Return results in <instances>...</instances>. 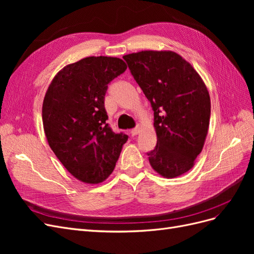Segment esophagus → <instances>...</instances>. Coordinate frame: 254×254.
Segmentation results:
<instances>
[{"label": "esophagus", "mask_w": 254, "mask_h": 254, "mask_svg": "<svg viewBox=\"0 0 254 254\" xmlns=\"http://www.w3.org/2000/svg\"><path fill=\"white\" fill-rule=\"evenodd\" d=\"M140 132V127L139 126H136L135 128H133V129H131V131H130V134H131L132 136H134V135H136L137 133Z\"/></svg>", "instance_id": "1"}]
</instances>
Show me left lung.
Returning a JSON list of instances; mask_svg holds the SVG:
<instances>
[{
	"label": "left lung",
	"mask_w": 254,
	"mask_h": 254,
	"mask_svg": "<svg viewBox=\"0 0 254 254\" xmlns=\"http://www.w3.org/2000/svg\"><path fill=\"white\" fill-rule=\"evenodd\" d=\"M153 110L157 145L147 152L153 170L166 178L190 171L201 152L211 101L188 61L170 51H142L123 57Z\"/></svg>",
	"instance_id": "8db88e82"
}]
</instances>
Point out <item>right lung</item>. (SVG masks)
Returning a JSON list of instances; mask_svg holds the SVG:
<instances>
[{
  "label": "right lung",
  "instance_id": "right-lung-1",
  "mask_svg": "<svg viewBox=\"0 0 254 254\" xmlns=\"http://www.w3.org/2000/svg\"><path fill=\"white\" fill-rule=\"evenodd\" d=\"M126 68L120 58H83L64 67L45 94L42 121L50 147L67 172L84 183L108 178L128 140L107 124L105 109L108 84Z\"/></svg>",
  "mask_w": 254,
  "mask_h": 254
}]
</instances>
